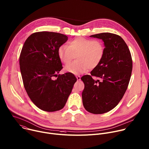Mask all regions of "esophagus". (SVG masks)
Returning <instances> with one entry per match:
<instances>
[{
  "instance_id": "1",
  "label": "esophagus",
  "mask_w": 149,
  "mask_h": 149,
  "mask_svg": "<svg viewBox=\"0 0 149 149\" xmlns=\"http://www.w3.org/2000/svg\"><path fill=\"white\" fill-rule=\"evenodd\" d=\"M76 78H77V80H78V81H80L81 80V77L80 76H77L76 77Z\"/></svg>"
}]
</instances>
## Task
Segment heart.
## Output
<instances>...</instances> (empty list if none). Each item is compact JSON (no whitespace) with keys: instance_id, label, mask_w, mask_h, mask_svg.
<instances>
[{"instance_id":"b5f03b06","label":"heart","mask_w":149,"mask_h":149,"mask_svg":"<svg viewBox=\"0 0 149 149\" xmlns=\"http://www.w3.org/2000/svg\"><path fill=\"white\" fill-rule=\"evenodd\" d=\"M105 54L102 42L84 37H77L68 42V45H61L58 49V56L61 62L69 64L75 56L76 61L67 65L64 71L79 74L93 69L100 64Z\"/></svg>"}]
</instances>
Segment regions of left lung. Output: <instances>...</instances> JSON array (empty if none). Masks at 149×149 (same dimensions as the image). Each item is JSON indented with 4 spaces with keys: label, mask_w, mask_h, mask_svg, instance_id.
I'll return each instance as SVG.
<instances>
[{
    "label": "left lung",
    "mask_w": 149,
    "mask_h": 149,
    "mask_svg": "<svg viewBox=\"0 0 149 149\" xmlns=\"http://www.w3.org/2000/svg\"><path fill=\"white\" fill-rule=\"evenodd\" d=\"M90 37L103 40L105 54L91 75L81 78L85 85L82 103L88 112L102 114L113 109L123 97L132 74V59L127 44L120 36L102 33ZM93 76L100 79L93 80Z\"/></svg>",
    "instance_id": "8db88e82"
}]
</instances>
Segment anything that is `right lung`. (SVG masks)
Wrapping results in <instances>:
<instances>
[{
    "mask_svg": "<svg viewBox=\"0 0 149 149\" xmlns=\"http://www.w3.org/2000/svg\"><path fill=\"white\" fill-rule=\"evenodd\" d=\"M67 40L58 33L36 32L27 38L22 49L19 64L24 88L33 104L46 112L63 109L77 81L70 72L53 79L63 68L58 49Z\"/></svg>",
    "mask_w": 149,
    "mask_h": 149,
    "instance_id": "obj_1",
    "label": "right lung"
}]
</instances>
